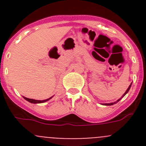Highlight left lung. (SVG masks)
<instances>
[{
  "label": "left lung",
  "mask_w": 146,
  "mask_h": 146,
  "mask_svg": "<svg viewBox=\"0 0 146 146\" xmlns=\"http://www.w3.org/2000/svg\"><path fill=\"white\" fill-rule=\"evenodd\" d=\"M131 83H132V82H131ZM131 84H130V85H129V87H128V88H127V90H126V91H125V93H124V94H123V96H121V98H120V99H118V100H117V101L114 102H111V103H105V104H104V105H106V106H110V105H113V104H116V103H117V102H119V101H120V100H121V99H122V98H123V96H125V95H126V94H127V93H128V92H129V89H130V88H131Z\"/></svg>",
  "instance_id": "1"
}]
</instances>
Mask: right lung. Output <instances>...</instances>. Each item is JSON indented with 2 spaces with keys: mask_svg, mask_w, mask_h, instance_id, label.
<instances>
[{
  "mask_svg": "<svg viewBox=\"0 0 146 146\" xmlns=\"http://www.w3.org/2000/svg\"><path fill=\"white\" fill-rule=\"evenodd\" d=\"M23 98L26 100V101L29 102L31 103H33V104H39V103H44V102H46L49 101L50 99H52V97L49 98V99H44V100H36V99H28V98H26L25 97V96H23Z\"/></svg>",
  "mask_w": 146,
  "mask_h": 146,
  "instance_id": "1",
  "label": "right lung"
}]
</instances>
